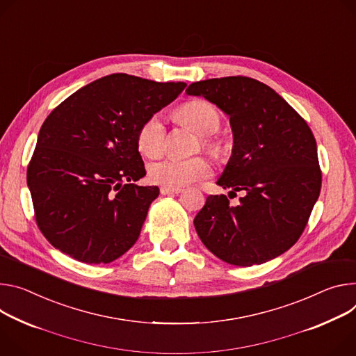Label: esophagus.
<instances>
[{
  "label": "esophagus",
  "instance_id": "34e87169",
  "mask_svg": "<svg viewBox=\"0 0 356 356\" xmlns=\"http://www.w3.org/2000/svg\"><path fill=\"white\" fill-rule=\"evenodd\" d=\"M183 188L177 187V188H173V187H166V186H161L160 187V193L163 196H170V195H179V193H181Z\"/></svg>",
  "mask_w": 356,
  "mask_h": 356
}]
</instances>
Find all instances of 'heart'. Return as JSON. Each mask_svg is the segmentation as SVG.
Instances as JSON below:
<instances>
[{"label": "heart", "mask_w": 356, "mask_h": 356, "mask_svg": "<svg viewBox=\"0 0 356 356\" xmlns=\"http://www.w3.org/2000/svg\"><path fill=\"white\" fill-rule=\"evenodd\" d=\"M177 119L203 138V146L214 156L221 153V145L211 136L221 127L218 109L207 101H191L177 111ZM168 131L161 115L156 113L146 119L139 127L136 143L139 152L150 159L159 157L166 150ZM211 175V165L204 157L176 159L168 157L156 161L149 168L152 181L166 187H181L203 180Z\"/></svg>", "instance_id": "1"}]
</instances>
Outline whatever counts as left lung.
<instances>
[{
    "instance_id": "obj_1",
    "label": "left lung",
    "mask_w": 356,
    "mask_h": 356,
    "mask_svg": "<svg viewBox=\"0 0 356 356\" xmlns=\"http://www.w3.org/2000/svg\"><path fill=\"white\" fill-rule=\"evenodd\" d=\"M230 118L233 149L217 180L244 191L238 206L209 196L195 217L203 244L224 263L263 264L293 247L321 191L316 142L307 122L266 83L227 76L188 85Z\"/></svg>"
}]
</instances>
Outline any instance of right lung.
I'll use <instances>...</instances> for the list:
<instances>
[{"mask_svg":"<svg viewBox=\"0 0 356 356\" xmlns=\"http://www.w3.org/2000/svg\"><path fill=\"white\" fill-rule=\"evenodd\" d=\"M184 82L126 74L96 79L56 106L41 126L26 170L45 238L86 264H108L139 238L157 186L146 175L136 135L173 102Z\"/></svg>","mask_w":356,"mask_h":356,"instance_id":"right-lung-1","label":"right lung"}]
</instances>
